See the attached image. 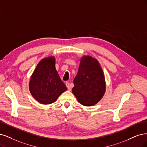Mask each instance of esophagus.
<instances>
[{"instance_id":"1","label":"esophagus","mask_w":147,"mask_h":147,"mask_svg":"<svg viewBox=\"0 0 147 147\" xmlns=\"http://www.w3.org/2000/svg\"><path fill=\"white\" fill-rule=\"evenodd\" d=\"M65 85H66L67 88L69 90H71V86H70V84L68 83V82H66V84H65Z\"/></svg>"}]
</instances>
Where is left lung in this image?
I'll use <instances>...</instances> for the list:
<instances>
[{
    "mask_svg": "<svg viewBox=\"0 0 147 147\" xmlns=\"http://www.w3.org/2000/svg\"><path fill=\"white\" fill-rule=\"evenodd\" d=\"M73 94L84 106L96 104L104 96L106 85L104 72L99 62L93 57H82L78 73L74 79Z\"/></svg>",
    "mask_w": 147,
    "mask_h": 147,
    "instance_id": "8db88e82",
    "label": "left lung"
}]
</instances>
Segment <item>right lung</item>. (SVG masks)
Segmentation results:
<instances>
[{
    "mask_svg": "<svg viewBox=\"0 0 147 147\" xmlns=\"http://www.w3.org/2000/svg\"><path fill=\"white\" fill-rule=\"evenodd\" d=\"M30 91L42 104H50L67 90L55 67V57L43 59L37 65L29 83Z\"/></svg>",
    "mask_w": 147,
    "mask_h": 147,
    "instance_id": "right-lung-1",
    "label": "right lung"
}]
</instances>
